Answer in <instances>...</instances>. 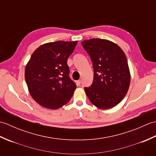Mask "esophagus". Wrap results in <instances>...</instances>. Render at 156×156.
Segmentation results:
<instances>
[{
  "label": "esophagus",
  "instance_id": "1",
  "mask_svg": "<svg viewBox=\"0 0 156 156\" xmlns=\"http://www.w3.org/2000/svg\"><path fill=\"white\" fill-rule=\"evenodd\" d=\"M81 82H82V80H78L76 81V84H77L78 86H80Z\"/></svg>",
  "mask_w": 156,
  "mask_h": 156
}]
</instances>
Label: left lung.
<instances>
[{
	"label": "left lung",
	"instance_id": "1",
	"mask_svg": "<svg viewBox=\"0 0 156 156\" xmlns=\"http://www.w3.org/2000/svg\"><path fill=\"white\" fill-rule=\"evenodd\" d=\"M93 65V82L84 88L89 100L96 107L108 109L115 107L125 97L131 75L127 59L121 48L103 39L82 41Z\"/></svg>",
	"mask_w": 156,
	"mask_h": 156
}]
</instances>
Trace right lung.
<instances>
[{
  "label": "right lung",
  "instance_id": "1",
  "mask_svg": "<svg viewBox=\"0 0 156 156\" xmlns=\"http://www.w3.org/2000/svg\"><path fill=\"white\" fill-rule=\"evenodd\" d=\"M77 43H47L31 55L25 67V81L31 97L42 107L55 110L72 97L76 84L69 76L67 61Z\"/></svg>",
  "mask_w": 156,
  "mask_h": 156
}]
</instances>
